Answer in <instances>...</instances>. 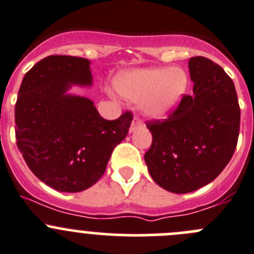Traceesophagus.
I'll return each mask as SVG.
<instances>
[{
	"label": "esophagus",
	"mask_w": 254,
	"mask_h": 254,
	"mask_svg": "<svg viewBox=\"0 0 254 254\" xmlns=\"http://www.w3.org/2000/svg\"><path fill=\"white\" fill-rule=\"evenodd\" d=\"M141 127H142V121L139 120L138 117H136V116H134L133 120H132L131 128H129V131H131V132H134V131H136V129L141 128Z\"/></svg>",
	"instance_id": "esophagus-1"
}]
</instances>
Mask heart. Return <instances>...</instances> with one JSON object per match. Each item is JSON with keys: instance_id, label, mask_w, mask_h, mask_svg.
<instances>
[{"instance_id": "b5f03b06", "label": "heart", "mask_w": 254, "mask_h": 254, "mask_svg": "<svg viewBox=\"0 0 254 254\" xmlns=\"http://www.w3.org/2000/svg\"><path fill=\"white\" fill-rule=\"evenodd\" d=\"M115 86L125 98L141 102L144 115L166 118L177 110L187 93L188 76L178 67H151L120 74Z\"/></svg>"}]
</instances>
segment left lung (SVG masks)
Returning a JSON list of instances; mask_svg holds the SVG:
<instances>
[{
    "label": "left lung",
    "mask_w": 254,
    "mask_h": 254,
    "mask_svg": "<svg viewBox=\"0 0 254 254\" xmlns=\"http://www.w3.org/2000/svg\"><path fill=\"white\" fill-rule=\"evenodd\" d=\"M193 93L165 121H151V148L144 154L152 180L172 193L211 183L231 161L240 134L241 110L234 83L206 57L188 62Z\"/></svg>",
    "instance_id": "8db88e82"
}]
</instances>
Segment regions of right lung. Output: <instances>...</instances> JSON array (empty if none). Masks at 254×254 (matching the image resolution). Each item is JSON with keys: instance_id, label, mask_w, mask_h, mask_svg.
Instances as JSON below:
<instances>
[{"instance_id": "obj_1", "label": "right lung", "mask_w": 254, "mask_h": 254, "mask_svg": "<svg viewBox=\"0 0 254 254\" xmlns=\"http://www.w3.org/2000/svg\"><path fill=\"white\" fill-rule=\"evenodd\" d=\"M91 62L48 56L25 74L14 122L17 147L33 175L60 192H81L103 176L112 151L128 133L131 112L105 120L89 98L69 95L92 84Z\"/></svg>"}]
</instances>
